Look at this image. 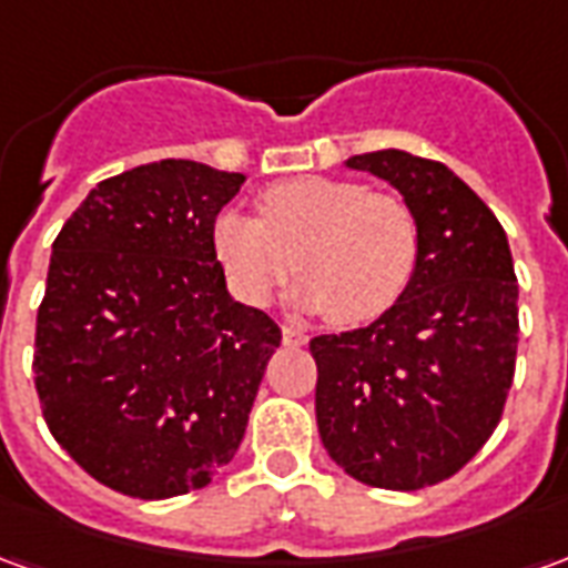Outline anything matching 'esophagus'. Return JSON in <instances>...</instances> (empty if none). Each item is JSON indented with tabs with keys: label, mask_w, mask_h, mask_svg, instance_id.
<instances>
[{
	"label": "esophagus",
	"mask_w": 568,
	"mask_h": 568,
	"mask_svg": "<svg viewBox=\"0 0 568 568\" xmlns=\"http://www.w3.org/2000/svg\"><path fill=\"white\" fill-rule=\"evenodd\" d=\"M307 334L301 332V328H292V325H285L283 328V344L285 346H307Z\"/></svg>",
	"instance_id": "esophagus-1"
}]
</instances>
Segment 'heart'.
<instances>
[{
  "mask_svg": "<svg viewBox=\"0 0 568 568\" xmlns=\"http://www.w3.org/2000/svg\"><path fill=\"white\" fill-rule=\"evenodd\" d=\"M258 215L227 210L212 246L227 283L252 307L271 304L297 273V304L341 325H365L402 301L419 261V227L405 200L353 179L304 175L264 187Z\"/></svg>",
  "mask_w": 568,
  "mask_h": 568,
  "instance_id": "b5f03b06",
  "label": "heart"
}]
</instances>
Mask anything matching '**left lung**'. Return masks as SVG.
Returning <instances> with one entry per match:
<instances>
[{
    "instance_id": "1",
    "label": "left lung",
    "mask_w": 568,
    "mask_h": 568,
    "mask_svg": "<svg viewBox=\"0 0 568 568\" xmlns=\"http://www.w3.org/2000/svg\"><path fill=\"white\" fill-rule=\"evenodd\" d=\"M346 166L402 191L419 261L381 320L310 341L322 444L368 487H432L487 444L505 410L520 332L511 248L487 203L444 163L386 149Z\"/></svg>"
}]
</instances>
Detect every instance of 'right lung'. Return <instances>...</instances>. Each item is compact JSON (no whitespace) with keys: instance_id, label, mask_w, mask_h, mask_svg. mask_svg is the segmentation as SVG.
I'll return each instance as SVG.
<instances>
[{"instance_id":"add662e5","label":"right lung","mask_w":568,"mask_h":568,"mask_svg":"<svg viewBox=\"0 0 568 568\" xmlns=\"http://www.w3.org/2000/svg\"><path fill=\"white\" fill-rule=\"evenodd\" d=\"M243 179L145 163L103 179L54 240L32 349L42 417L88 475L133 499L206 487L234 459L283 341L227 295L212 246Z\"/></svg>"}]
</instances>
